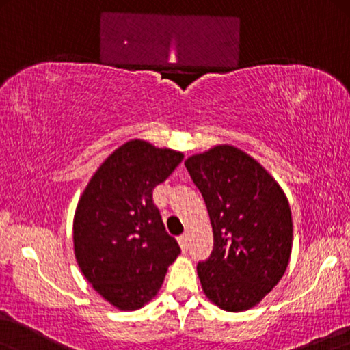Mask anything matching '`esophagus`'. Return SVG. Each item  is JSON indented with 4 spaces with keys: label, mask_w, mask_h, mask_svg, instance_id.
<instances>
[{
    "label": "esophagus",
    "mask_w": 350,
    "mask_h": 350,
    "mask_svg": "<svg viewBox=\"0 0 350 350\" xmlns=\"http://www.w3.org/2000/svg\"><path fill=\"white\" fill-rule=\"evenodd\" d=\"M188 243H190V237H188V234H182L179 237V245L182 247V251H187L188 249Z\"/></svg>",
    "instance_id": "1"
}]
</instances>
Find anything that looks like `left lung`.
I'll return each instance as SVG.
<instances>
[{"label": "left lung", "instance_id": "left-lung-1", "mask_svg": "<svg viewBox=\"0 0 350 350\" xmlns=\"http://www.w3.org/2000/svg\"><path fill=\"white\" fill-rule=\"evenodd\" d=\"M185 166L213 229V251L198 263L205 296L226 312L252 308L279 284L290 262L293 221L285 193L234 146L191 155Z\"/></svg>", "mask_w": 350, "mask_h": 350}]
</instances>
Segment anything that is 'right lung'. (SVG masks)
Returning a JSON list of instances; mask_svg holds the SVG:
<instances>
[{
	"mask_svg": "<svg viewBox=\"0 0 350 350\" xmlns=\"http://www.w3.org/2000/svg\"><path fill=\"white\" fill-rule=\"evenodd\" d=\"M184 155L131 140L105 159L77 204L73 241L92 286L120 310H137L157 295L180 254L165 230L152 190Z\"/></svg>",
	"mask_w": 350,
	"mask_h": 350,
	"instance_id": "1",
	"label": "right lung"
}]
</instances>
